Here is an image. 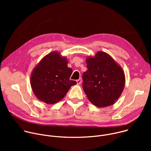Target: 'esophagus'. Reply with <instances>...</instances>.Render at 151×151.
Listing matches in <instances>:
<instances>
[{
    "label": "esophagus",
    "mask_w": 151,
    "mask_h": 151,
    "mask_svg": "<svg viewBox=\"0 0 151 151\" xmlns=\"http://www.w3.org/2000/svg\"><path fill=\"white\" fill-rule=\"evenodd\" d=\"M76 82L78 84H81V82H82V79L81 78H79V79L76 80Z\"/></svg>",
    "instance_id": "obj_1"
}]
</instances>
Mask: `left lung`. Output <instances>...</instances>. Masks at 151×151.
I'll return each mask as SVG.
<instances>
[{"mask_svg": "<svg viewBox=\"0 0 151 151\" xmlns=\"http://www.w3.org/2000/svg\"><path fill=\"white\" fill-rule=\"evenodd\" d=\"M88 70L83 72V89L91 103L99 107L114 104L125 83L124 72L108 54L98 51L86 58Z\"/></svg>", "mask_w": 151, "mask_h": 151, "instance_id": "left-lung-1", "label": "left lung"}]
</instances>
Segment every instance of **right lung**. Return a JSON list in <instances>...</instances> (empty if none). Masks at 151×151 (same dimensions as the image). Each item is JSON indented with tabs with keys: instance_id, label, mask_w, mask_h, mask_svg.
<instances>
[{
	"instance_id": "obj_1",
	"label": "right lung",
	"mask_w": 151,
	"mask_h": 151,
	"mask_svg": "<svg viewBox=\"0 0 151 151\" xmlns=\"http://www.w3.org/2000/svg\"><path fill=\"white\" fill-rule=\"evenodd\" d=\"M67 57L57 51L40 61L30 76V85L35 96L47 104H54L66 96L76 82L70 79L72 69L68 67Z\"/></svg>"
}]
</instances>
